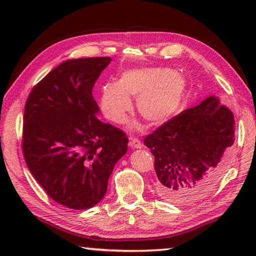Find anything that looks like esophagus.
<instances>
[{"label": "esophagus", "mask_w": 256, "mask_h": 256, "mask_svg": "<svg viewBox=\"0 0 256 256\" xmlns=\"http://www.w3.org/2000/svg\"><path fill=\"white\" fill-rule=\"evenodd\" d=\"M130 146H131L132 148H134V149H140V148H142L141 141L138 140V138H130Z\"/></svg>", "instance_id": "34e87169"}]
</instances>
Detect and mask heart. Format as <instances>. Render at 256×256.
Here are the masks:
<instances>
[{"label": "heart", "mask_w": 256, "mask_h": 256, "mask_svg": "<svg viewBox=\"0 0 256 256\" xmlns=\"http://www.w3.org/2000/svg\"><path fill=\"white\" fill-rule=\"evenodd\" d=\"M186 90L185 79L174 68H134L124 72L118 84L108 82L102 86L100 106L107 120L120 124L132 110L130 98L136 99L141 118L151 125H159L180 112Z\"/></svg>", "instance_id": "obj_1"}]
</instances>
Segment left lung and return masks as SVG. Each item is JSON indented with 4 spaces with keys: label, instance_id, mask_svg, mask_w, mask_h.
Segmentation results:
<instances>
[{
    "label": "left lung",
    "instance_id": "left-lung-1",
    "mask_svg": "<svg viewBox=\"0 0 256 256\" xmlns=\"http://www.w3.org/2000/svg\"><path fill=\"white\" fill-rule=\"evenodd\" d=\"M235 141L232 112L211 96L144 138L154 157L156 192L177 204L204 198L222 175L224 154Z\"/></svg>",
    "mask_w": 256,
    "mask_h": 256
}]
</instances>
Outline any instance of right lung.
Segmentation results:
<instances>
[{"label":"right lung","mask_w":256,"mask_h":256,"mask_svg":"<svg viewBox=\"0 0 256 256\" xmlns=\"http://www.w3.org/2000/svg\"><path fill=\"white\" fill-rule=\"evenodd\" d=\"M110 63V58L66 60L34 86L24 105V162L47 196L70 209L102 200L128 151L126 134L96 116L92 88Z\"/></svg>","instance_id":"obj_1"}]
</instances>
